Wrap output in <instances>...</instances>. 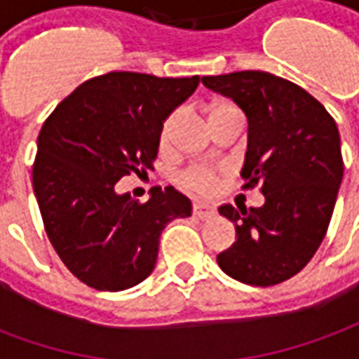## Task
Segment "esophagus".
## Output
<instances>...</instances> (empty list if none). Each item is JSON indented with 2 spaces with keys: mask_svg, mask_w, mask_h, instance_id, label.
<instances>
[{
  "mask_svg": "<svg viewBox=\"0 0 359 359\" xmlns=\"http://www.w3.org/2000/svg\"><path fill=\"white\" fill-rule=\"evenodd\" d=\"M192 213L198 219H210L215 215V210L211 205H208V203H194L192 205Z\"/></svg>",
  "mask_w": 359,
  "mask_h": 359,
  "instance_id": "obj_1",
  "label": "esophagus"
}]
</instances>
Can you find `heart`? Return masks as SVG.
Listing matches in <instances>:
<instances>
[{"instance_id":"1","label":"heart","mask_w":359,"mask_h":359,"mask_svg":"<svg viewBox=\"0 0 359 359\" xmlns=\"http://www.w3.org/2000/svg\"><path fill=\"white\" fill-rule=\"evenodd\" d=\"M233 111H238L236 105H233L231 102H217L213 103L210 107V121L211 118L219 117L223 113H233ZM177 121H179V113L172 111L167 117L163 118V123L159 126V148L167 149L169 144H171L172 130L177 126ZM219 179H221V169L217 167H211V165H192L179 175V184L188 192L192 194H210L213 192V188L217 187Z\"/></svg>"}]
</instances>
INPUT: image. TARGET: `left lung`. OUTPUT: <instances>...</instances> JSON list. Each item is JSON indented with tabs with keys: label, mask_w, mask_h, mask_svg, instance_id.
Returning <instances> with one entry per match:
<instances>
[{
	"label": "left lung",
	"mask_w": 359,
	"mask_h": 359,
	"mask_svg": "<svg viewBox=\"0 0 359 359\" xmlns=\"http://www.w3.org/2000/svg\"><path fill=\"white\" fill-rule=\"evenodd\" d=\"M202 82L246 113L242 188L259 187L265 196L262 208H219L234 223L236 241L217 264L246 285H278L308 265L331 223L344 172L337 123L313 95L271 73L238 71Z\"/></svg>",
	"instance_id": "left-lung-1"
}]
</instances>
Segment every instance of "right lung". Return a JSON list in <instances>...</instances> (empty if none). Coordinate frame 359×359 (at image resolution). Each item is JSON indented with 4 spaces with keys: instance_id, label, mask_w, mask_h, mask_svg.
Segmentation results:
<instances>
[{
    "instance_id": "1",
    "label": "right lung",
    "mask_w": 359,
    "mask_h": 359,
    "mask_svg": "<svg viewBox=\"0 0 359 359\" xmlns=\"http://www.w3.org/2000/svg\"><path fill=\"white\" fill-rule=\"evenodd\" d=\"M198 84V74L113 71L82 82L46 118L32 187L51 246L84 285L117 292L142 283L165 225L190 217L192 203L172 187H154L142 203L115 184L154 169L159 126Z\"/></svg>"
}]
</instances>
